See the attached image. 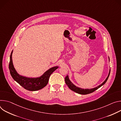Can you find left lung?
<instances>
[{
  "mask_svg": "<svg viewBox=\"0 0 121 121\" xmlns=\"http://www.w3.org/2000/svg\"><path fill=\"white\" fill-rule=\"evenodd\" d=\"M110 71L111 70H110V72L109 73V75L108 76V77H107V78L106 79V80L105 81L99 86H98L97 87H95V88H92V89H82L81 88H79L78 87H76L75 86H74L71 81L69 79L68 76L67 75L65 78V81L66 83V84L69 87V88L73 90V91L80 94H82V95H86V94H90L91 93L93 92H94L95 90H96L97 89H98V88H99L100 87H101L102 86H103L107 81V80H108L110 74Z\"/></svg>",
  "mask_w": 121,
  "mask_h": 121,
  "instance_id": "left-lung-1",
  "label": "left lung"
}]
</instances>
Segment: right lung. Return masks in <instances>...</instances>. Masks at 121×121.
<instances>
[{
    "instance_id": "right-lung-1",
    "label": "right lung",
    "mask_w": 121,
    "mask_h": 121,
    "mask_svg": "<svg viewBox=\"0 0 121 121\" xmlns=\"http://www.w3.org/2000/svg\"><path fill=\"white\" fill-rule=\"evenodd\" d=\"M12 52L13 50L10 55V61L9 63L10 73L13 79L26 90L34 91L44 87L48 83L50 75L58 68V67L56 66L50 68L39 78H31L21 76L17 73L13 66L12 60Z\"/></svg>"
}]
</instances>
